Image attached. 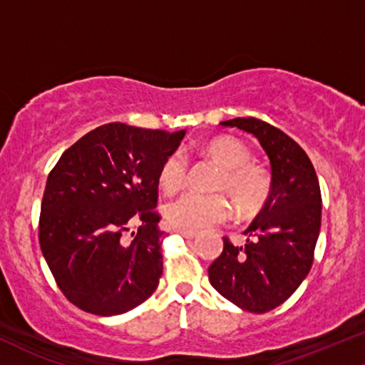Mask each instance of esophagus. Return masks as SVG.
Masks as SVG:
<instances>
[{
  "mask_svg": "<svg viewBox=\"0 0 365 365\" xmlns=\"http://www.w3.org/2000/svg\"><path fill=\"white\" fill-rule=\"evenodd\" d=\"M175 232H178L180 236H183L185 239H193V237L197 236V234L193 232V230H182V229H177V230H175Z\"/></svg>",
  "mask_w": 365,
  "mask_h": 365,
  "instance_id": "34e87169",
  "label": "esophagus"
}]
</instances>
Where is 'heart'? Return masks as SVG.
Here are the masks:
<instances>
[{
	"label": "heart",
	"instance_id": "1",
	"mask_svg": "<svg viewBox=\"0 0 365 365\" xmlns=\"http://www.w3.org/2000/svg\"><path fill=\"white\" fill-rule=\"evenodd\" d=\"M202 155L220 167L214 190L222 192L242 217L256 215L266 205L271 192L269 173L251 163V151L234 136H215L202 145ZM187 158L178 151L170 153L158 170V185L165 193H175L185 185ZM223 195V196H224ZM222 193L187 192L165 205V219L175 229L204 230L227 220L230 205Z\"/></svg>",
	"mask_w": 365,
	"mask_h": 365
}]
</instances>
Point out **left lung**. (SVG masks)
Returning a JSON list of instances; mask_svg holds the SVG:
<instances>
[{
  "label": "left lung",
  "instance_id": "left-lung-1",
  "mask_svg": "<svg viewBox=\"0 0 365 365\" xmlns=\"http://www.w3.org/2000/svg\"><path fill=\"white\" fill-rule=\"evenodd\" d=\"M259 140L271 161L266 205L246 229L247 241L224 237L220 256L209 267L214 288L251 313L284 303L310 273L322 224V193L310 158L297 141L269 123L234 118L220 123Z\"/></svg>",
  "mask_w": 365,
  "mask_h": 365
}]
</instances>
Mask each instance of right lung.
Segmentation results:
<instances>
[{
    "label": "right lung",
    "instance_id": "obj_1",
    "mask_svg": "<svg viewBox=\"0 0 365 365\" xmlns=\"http://www.w3.org/2000/svg\"><path fill=\"white\" fill-rule=\"evenodd\" d=\"M183 136L185 129L109 123L73 143L48 173L38 241L55 283L77 308L121 315L153 294L163 273L158 170Z\"/></svg>",
    "mask_w": 365,
    "mask_h": 365
}]
</instances>
